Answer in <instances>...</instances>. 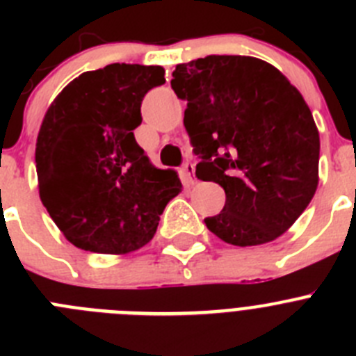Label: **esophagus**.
Listing matches in <instances>:
<instances>
[{
    "instance_id": "obj_1",
    "label": "esophagus",
    "mask_w": 356,
    "mask_h": 356,
    "mask_svg": "<svg viewBox=\"0 0 356 356\" xmlns=\"http://www.w3.org/2000/svg\"><path fill=\"white\" fill-rule=\"evenodd\" d=\"M181 176H184V184L187 187H193L196 184V176H194V163L193 162H185L181 165Z\"/></svg>"
}]
</instances>
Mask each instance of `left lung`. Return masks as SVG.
Returning a JSON list of instances; mask_svg holds the SVG:
<instances>
[{"label":"left lung","instance_id":"1","mask_svg":"<svg viewBox=\"0 0 356 356\" xmlns=\"http://www.w3.org/2000/svg\"><path fill=\"white\" fill-rule=\"evenodd\" d=\"M171 87L187 102L196 176L225 188L207 228L234 246L285 234L319 181V131L300 90L275 65L241 55L178 64Z\"/></svg>","mask_w":356,"mask_h":356}]
</instances>
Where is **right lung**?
<instances>
[{"label":"right lung","mask_w":356,"mask_h":356,"mask_svg":"<svg viewBox=\"0 0 356 356\" xmlns=\"http://www.w3.org/2000/svg\"><path fill=\"white\" fill-rule=\"evenodd\" d=\"M160 65L110 64L62 90L40 124L35 147L42 205L71 244L122 254L153 238L169 201L181 191L137 144L140 103L165 83Z\"/></svg>","instance_id":"obj_1"}]
</instances>
